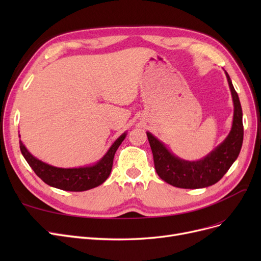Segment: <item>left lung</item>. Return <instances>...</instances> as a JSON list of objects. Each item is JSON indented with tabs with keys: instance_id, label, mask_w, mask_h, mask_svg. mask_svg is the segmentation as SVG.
I'll return each mask as SVG.
<instances>
[{
	"instance_id": "obj_1",
	"label": "left lung",
	"mask_w": 261,
	"mask_h": 261,
	"mask_svg": "<svg viewBox=\"0 0 261 261\" xmlns=\"http://www.w3.org/2000/svg\"><path fill=\"white\" fill-rule=\"evenodd\" d=\"M230 87L234 114L232 128L226 138L210 153L197 161H187L176 156L165 145L147 132V137L152 150L155 171L164 181L178 188H203L216 184L238 159L243 145L244 127L243 112L239 94L232 81L224 70Z\"/></svg>"
}]
</instances>
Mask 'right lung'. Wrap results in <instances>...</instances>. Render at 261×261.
<instances>
[{
	"label": "right lung",
	"instance_id": "obj_1",
	"mask_svg": "<svg viewBox=\"0 0 261 261\" xmlns=\"http://www.w3.org/2000/svg\"><path fill=\"white\" fill-rule=\"evenodd\" d=\"M126 135V132L123 133L97 163L81 168L64 169L53 167L31 154L21 140H19V147L30 168L45 184L67 192H84L97 187L107 180L112 170L114 154Z\"/></svg>",
	"mask_w": 261,
	"mask_h": 261
}]
</instances>
